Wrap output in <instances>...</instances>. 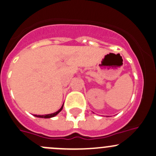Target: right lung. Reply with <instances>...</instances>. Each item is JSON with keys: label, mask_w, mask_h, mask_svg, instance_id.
<instances>
[{"label": "right lung", "mask_w": 156, "mask_h": 156, "mask_svg": "<svg viewBox=\"0 0 156 156\" xmlns=\"http://www.w3.org/2000/svg\"><path fill=\"white\" fill-rule=\"evenodd\" d=\"M63 105H62V107L60 108V109H59L58 111H57V112L53 113V114H45V115H34V116H35V117H40V118H51V117H55V116H56L57 114H58L59 113H60V111H62V109H63Z\"/></svg>", "instance_id": "obj_1"}]
</instances>
